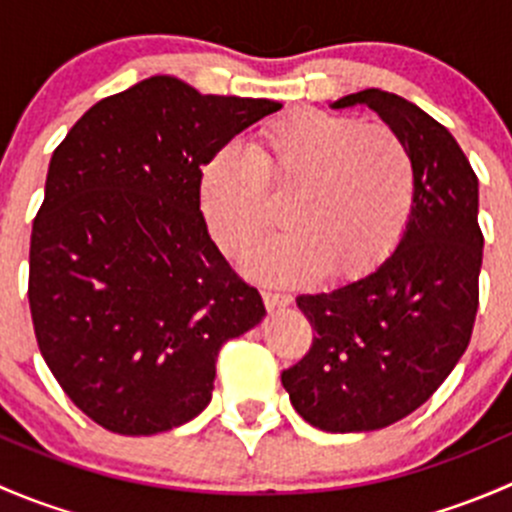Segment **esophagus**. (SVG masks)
Listing matches in <instances>:
<instances>
[{"label": "esophagus", "mask_w": 512, "mask_h": 512, "mask_svg": "<svg viewBox=\"0 0 512 512\" xmlns=\"http://www.w3.org/2000/svg\"><path fill=\"white\" fill-rule=\"evenodd\" d=\"M262 299H265L267 312H275V309L289 307V304H292V297H289V294H280V292H262Z\"/></svg>", "instance_id": "esophagus-1"}]
</instances>
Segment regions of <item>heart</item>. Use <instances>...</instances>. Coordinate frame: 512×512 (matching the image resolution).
<instances>
[{
  "mask_svg": "<svg viewBox=\"0 0 512 512\" xmlns=\"http://www.w3.org/2000/svg\"><path fill=\"white\" fill-rule=\"evenodd\" d=\"M267 180L294 190L292 232L262 242L247 275L304 285L327 272L352 282L381 265L404 237L416 200V165L399 133L339 113H287L250 151L220 146L200 165V213L213 240L240 255L272 225Z\"/></svg>",
  "mask_w": 512,
  "mask_h": 512,
  "instance_id": "obj_1",
  "label": "heart"
}]
</instances>
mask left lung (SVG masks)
Segmentation results:
<instances>
[{"label":"left lung","mask_w":512,"mask_h":512,"mask_svg":"<svg viewBox=\"0 0 512 512\" xmlns=\"http://www.w3.org/2000/svg\"><path fill=\"white\" fill-rule=\"evenodd\" d=\"M354 106L371 108L406 143L416 200L376 270L297 297L314 342L282 371V386L294 411L329 433L379 431L431 399L471 342L483 262L478 178L448 128L381 89L332 103Z\"/></svg>","instance_id":"obj_1"}]
</instances>
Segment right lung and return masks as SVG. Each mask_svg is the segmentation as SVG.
Returning <instances> with one entry per match:
<instances>
[{"mask_svg":"<svg viewBox=\"0 0 512 512\" xmlns=\"http://www.w3.org/2000/svg\"><path fill=\"white\" fill-rule=\"evenodd\" d=\"M151 76L91 106L51 156L32 227L39 352L71 401L121 436H153L213 399L227 339L265 319L200 213V165L280 111Z\"/></svg>","mask_w":512,"mask_h":512,"instance_id":"1","label":"right lung"}]
</instances>
